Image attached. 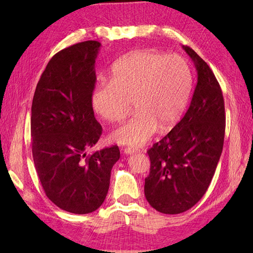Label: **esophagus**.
Instances as JSON below:
<instances>
[{"label": "esophagus", "instance_id": "esophagus-1", "mask_svg": "<svg viewBox=\"0 0 253 253\" xmlns=\"http://www.w3.org/2000/svg\"><path fill=\"white\" fill-rule=\"evenodd\" d=\"M136 152H137V150L131 149V148H125V149H124V153L127 154V155L133 154V153H136Z\"/></svg>", "mask_w": 253, "mask_h": 253}]
</instances>
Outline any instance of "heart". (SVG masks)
Instances as JSON below:
<instances>
[{
    "label": "heart",
    "mask_w": 253,
    "mask_h": 253,
    "mask_svg": "<svg viewBox=\"0 0 253 253\" xmlns=\"http://www.w3.org/2000/svg\"><path fill=\"white\" fill-rule=\"evenodd\" d=\"M192 73L185 58L151 50L128 53L112 66L110 82L99 84L91 106L101 120L118 123L130 111L129 121L113 130V143L141 147L157 131L169 130L180 120L192 91Z\"/></svg>",
    "instance_id": "b5f03b06"
}]
</instances>
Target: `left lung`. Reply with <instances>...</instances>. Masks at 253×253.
Masks as SVG:
<instances>
[{
    "mask_svg": "<svg viewBox=\"0 0 253 253\" xmlns=\"http://www.w3.org/2000/svg\"><path fill=\"white\" fill-rule=\"evenodd\" d=\"M198 82L189 109L168 135L149 150L144 196L164 214L192 208L207 192L221 158L225 135L222 90L211 68L189 46Z\"/></svg>",
    "mask_w": 253,
    "mask_h": 253,
    "instance_id": "1",
    "label": "left lung"
}]
</instances>
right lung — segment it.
<instances>
[{"label": "right lung", "instance_id": "right-lung-1", "mask_svg": "<svg viewBox=\"0 0 253 253\" xmlns=\"http://www.w3.org/2000/svg\"><path fill=\"white\" fill-rule=\"evenodd\" d=\"M100 46L98 41H84L56 53L31 105L32 155L40 182L56 207L74 214L102 206L121 157L117 146L87 155L102 133L91 106Z\"/></svg>", "mask_w": 253, "mask_h": 253}]
</instances>
